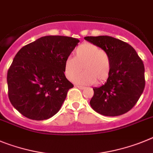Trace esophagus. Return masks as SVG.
<instances>
[{
  "label": "esophagus",
  "mask_w": 153,
  "mask_h": 153,
  "mask_svg": "<svg viewBox=\"0 0 153 153\" xmlns=\"http://www.w3.org/2000/svg\"><path fill=\"white\" fill-rule=\"evenodd\" d=\"M76 88H79V89H81V90H83V89H85V87H83V86H79V85H76Z\"/></svg>",
  "instance_id": "34e87169"
}]
</instances>
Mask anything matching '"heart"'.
Returning a JSON list of instances; mask_svg holds the SVG:
<instances>
[{"instance_id": "obj_1", "label": "heart", "mask_w": 153, "mask_h": 153, "mask_svg": "<svg viewBox=\"0 0 153 153\" xmlns=\"http://www.w3.org/2000/svg\"><path fill=\"white\" fill-rule=\"evenodd\" d=\"M82 66L84 71L76 76ZM111 69V61L108 53L90 42L80 45L75 52V58H67L64 64L65 76L71 80L75 76L73 82L82 85L105 82Z\"/></svg>"}]
</instances>
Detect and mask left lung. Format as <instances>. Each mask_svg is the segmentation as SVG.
<instances>
[{
  "instance_id": "1",
  "label": "left lung",
  "mask_w": 153,
  "mask_h": 153,
  "mask_svg": "<svg viewBox=\"0 0 153 153\" xmlns=\"http://www.w3.org/2000/svg\"><path fill=\"white\" fill-rule=\"evenodd\" d=\"M85 39L107 52L111 69L104 85L94 88L90 105L104 116L128 112L137 104L145 88V68L136 50L126 42L108 36H85Z\"/></svg>"
}]
</instances>
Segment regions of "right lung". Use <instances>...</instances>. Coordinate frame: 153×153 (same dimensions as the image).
I'll return each instance as SVG.
<instances>
[{
    "label": "right lung",
    "instance_id": "add662e5",
    "mask_svg": "<svg viewBox=\"0 0 153 153\" xmlns=\"http://www.w3.org/2000/svg\"><path fill=\"white\" fill-rule=\"evenodd\" d=\"M79 40L62 36H46L18 51L7 71L8 97L26 117L43 120L61 108L74 85L64 72L65 61Z\"/></svg>",
    "mask_w": 153,
    "mask_h": 153
}]
</instances>
